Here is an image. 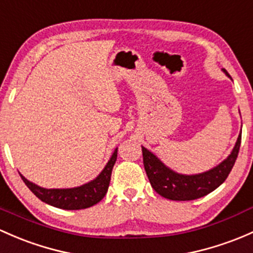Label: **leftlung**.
<instances>
[{"mask_svg":"<svg viewBox=\"0 0 253 253\" xmlns=\"http://www.w3.org/2000/svg\"><path fill=\"white\" fill-rule=\"evenodd\" d=\"M223 73L230 78L225 70ZM240 113V111H239ZM241 143V132L238 140L234 145L232 153L227 159L213 169L205 171L203 173L196 174H182L169 169L162 162L155 154L151 153L147 148L142 147L143 162L153 189L164 196L174 201H189L203 198L211 191L217 189L232 171L236 158H238L239 149Z\"/></svg>","mask_w":253,"mask_h":253,"instance_id":"1","label":"left lung"}]
</instances>
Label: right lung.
Segmentation results:
<instances>
[{
  "label": "right lung",
  "instance_id": "obj_1",
  "mask_svg": "<svg viewBox=\"0 0 253 253\" xmlns=\"http://www.w3.org/2000/svg\"><path fill=\"white\" fill-rule=\"evenodd\" d=\"M116 159H118V148L114 150L113 155L109 159L103 171L94 179L80 187L66 188V189H46L28 180L23 174H19L26 187L33 191L40 200L50 206L63 210L88 209L99 203L105 196L109 184H110L111 172H113Z\"/></svg>",
  "mask_w": 253,
  "mask_h": 253
}]
</instances>
